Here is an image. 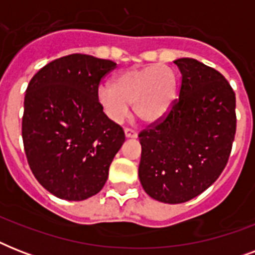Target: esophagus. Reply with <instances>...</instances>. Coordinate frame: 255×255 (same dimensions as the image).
<instances>
[{
    "label": "esophagus",
    "instance_id": "34e87169",
    "mask_svg": "<svg viewBox=\"0 0 255 255\" xmlns=\"http://www.w3.org/2000/svg\"><path fill=\"white\" fill-rule=\"evenodd\" d=\"M124 133H126V137H136L137 136V132L131 129V128H124Z\"/></svg>",
    "mask_w": 255,
    "mask_h": 255
}]
</instances>
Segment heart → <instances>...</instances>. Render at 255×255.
I'll list each match as a JSON object with an SVG mask.
<instances>
[{"label":"heart","instance_id":"heart-1","mask_svg":"<svg viewBox=\"0 0 255 255\" xmlns=\"http://www.w3.org/2000/svg\"><path fill=\"white\" fill-rule=\"evenodd\" d=\"M177 81L169 66L152 65L118 74L112 85H102L98 99L106 115L119 123L131 104L140 120L153 123L161 119L176 99Z\"/></svg>","mask_w":255,"mask_h":255}]
</instances>
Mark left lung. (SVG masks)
Listing matches in <instances>:
<instances>
[{"label":"left lung","instance_id":"1","mask_svg":"<svg viewBox=\"0 0 255 255\" xmlns=\"http://www.w3.org/2000/svg\"><path fill=\"white\" fill-rule=\"evenodd\" d=\"M178 99L139 133V178L148 196L181 204L213 184L229 160L237 127L236 94L217 70L193 58L176 59Z\"/></svg>","mask_w":255,"mask_h":255}]
</instances>
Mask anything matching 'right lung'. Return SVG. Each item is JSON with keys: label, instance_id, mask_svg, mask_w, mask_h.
I'll return each instance as SVG.
<instances>
[{"label": "right lung", "instance_id": "obj_1", "mask_svg": "<svg viewBox=\"0 0 255 255\" xmlns=\"http://www.w3.org/2000/svg\"><path fill=\"white\" fill-rule=\"evenodd\" d=\"M108 59L71 54L43 66L26 88L22 139L29 167L45 189L69 201L99 193L126 135L98 99Z\"/></svg>", "mask_w": 255, "mask_h": 255}]
</instances>
